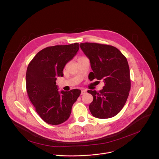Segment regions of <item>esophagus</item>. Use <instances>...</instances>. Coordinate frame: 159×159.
<instances>
[{"mask_svg": "<svg viewBox=\"0 0 159 159\" xmlns=\"http://www.w3.org/2000/svg\"><path fill=\"white\" fill-rule=\"evenodd\" d=\"M86 90H82L81 91V95L84 94H86Z\"/></svg>", "mask_w": 159, "mask_h": 159, "instance_id": "1", "label": "esophagus"}]
</instances>
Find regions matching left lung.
Instances as JSON below:
<instances>
[{"mask_svg": "<svg viewBox=\"0 0 159 159\" xmlns=\"http://www.w3.org/2000/svg\"><path fill=\"white\" fill-rule=\"evenodd\" d=\"M80 47L90 61L92 80H103L100 91L88 90L93 101L89 108L95 118L107 119L117 115L128 98L131 82L126 58L113 46L96 43H80Z\"/></svg>", "mask_w": 159, "mask_h": 159, "instance_id": "left-lung-1", "label": "left lung"}]
</instances>
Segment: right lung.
<instances>
[{
  "instance_id": "obj_1",
  "label": "right lung",
  "mask_w": 159,
  "mask_h": 159,
  "mask_svg": "<svg viewBox=\"0 0 159 159\" xmlns=\"http://www.w3.org/2000/svg\"><path fill=\"white\" fill-rule=\"evenodd\" d=\"M79 49L78 43L47 47L32 59L26 72V89L36 112L46 123L57 125L70 117L71 108L80 94V89L59 91L57 77H62L66 63Z\"/></svg>"
}]
</instances>
